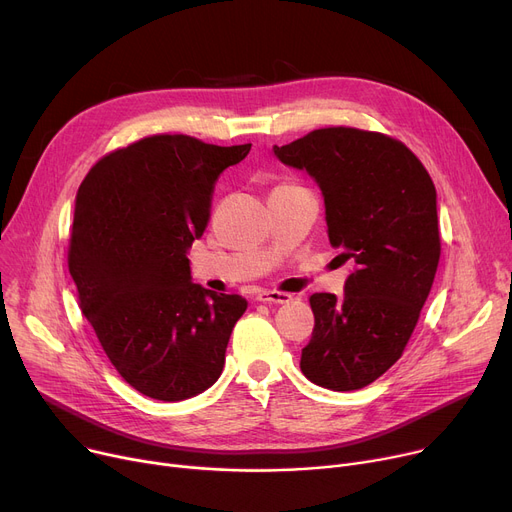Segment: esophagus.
Instances as JSON below:
<instances>
[{"mask_svg": "<svg viewBox=\"0 0 512 512\" xmlns=\"http://www.w3.org/2000/svg\"><path fill=\"white\" fill-rule=\"evenodd\" d=\"M255 301H259V303L284 305V303H290V301H292V294H288V292H278V290H263V292L257 294Z\"/></svg>", "mask_w": 512, "mask_h": 512, "instance_id": "34e87169", "label": "esophagus"}]
</instances>
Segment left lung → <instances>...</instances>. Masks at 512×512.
Here are the masks:
<instances>
[{
  "label": "left lung",
  "mask_w": 512,
  "mask_h": 512,
  "mask_svg": "<svg viewBox=\"0 0 512 512\" xmlns=\"http://www.w3.org/2000/svg\"><path fill=\"white\" fill-rule=\"evenodd\" d=\"M274 153L317 182L330 245L355 263L342 299L311 294L315 326L301 371L328 390L365 388L400 359L432 290L436 186L417 155L382 132L319 128Z\"/></svg>",
  "instance_id": "obj_1"
}]
</instances>
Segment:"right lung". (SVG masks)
<instances>
[{"instance_id":"add662e5","label":"right lung","mask_w":512,"mask_h":512,"mask_svg":"<svg viewBox=\"0 0 512 512\" xmlns=\"http://www.w3.org/2000/svg\"><path fill=\"white\" fill-rule=\"evenodd\" d=\"M249 151L153 134L101 157L78 186L68 251L78 305L149 398L197 396L224 369L247 301L193 284L186 253L207 228L215 180Z\"/></svg>"}]
</instances>
